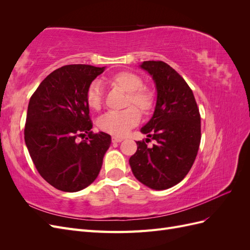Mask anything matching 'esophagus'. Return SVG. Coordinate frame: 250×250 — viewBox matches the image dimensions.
I'll return each mask as SVG.
<instances>
[{"label": "esophagus", "mask_w": 250, "mask_h": 250, "mask_svg": "<svg viewBox=\"0 0 250 250\" xmlns=\"http://www.w3.org/2000/svg\"><path fill=\"white\" fill-rule=\"evenodd\" d=\"M112 142L113 143H120V142H122L124 139L123 138H120V137H112Z\"/></svg>", "instance_id": "esophagus-1"}]
</instances>
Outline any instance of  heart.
Returning <instances> with one entry per match:
<instances>
[{
  "instance_id": "heart-1",
  "label": "heart",
  "mask_w": 250,
  "mask_h": 250,
  "mask_svg": "<svg viewBox=\"0 0 250 250\" xmlns=\"http://www.w3.org/2000/svg\"><path fill=\"white\" fill-rule=\"evenodd\" d=\"M107 81L110 84L122 88L127 93L126 104H133L142 112H148L153 106V95L150 90L143 88V80L137 74L120 72L110 76ZM103 89L99 81H93L86 90V102L88 106L99 110L102 106ZM140 112L133 106L122 110H111L98 120V126L101 130L115 135H124L130 128L138 124Z\"/></svg>"
}]
</instances>
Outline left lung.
Wrapping results in <instances>:
<instances>
[{"instance_id":"8db88e82","label":"left lung","mask_w":250,"mask_h":250,"mask_svg":"<svg viewBox=\"0 0 250 250\" xmlns=\"http://www.w3.org/2000/svg\"><path fill=\"white\" fill-rule=\"evenodd\" d=\"M141 69L152 77L156 88L153 115L141 128L147 135L137 142L129 165L134 177L152 190H167L190 171L201 139L200 115L192 89L164 62H143ZM156 144L148 147L150 139Z\"/></svg>"}]
</instances>
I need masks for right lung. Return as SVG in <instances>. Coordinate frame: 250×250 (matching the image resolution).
Listing matches in <instances>:
<instances>
[{
    "mask_svg": "<svg viewBox=\"0 0 250 250\" xmlns=\"http://www.w3.org/2000/svg\"><path fill=\"white\" fill-rule=\"evenodd\" d=\"M105 66L70 64L53 71L29 101L25 143L41 176L63 192H78L99 175L110 135L90 129L86 90ZM89 134L85 141L77 137Z\"/></svg>",
    "mask_w": 250,
    "mask_h": 250,
    "instance_id": "right-lung-1",
    "label": "right lung"
}]
</instances>
